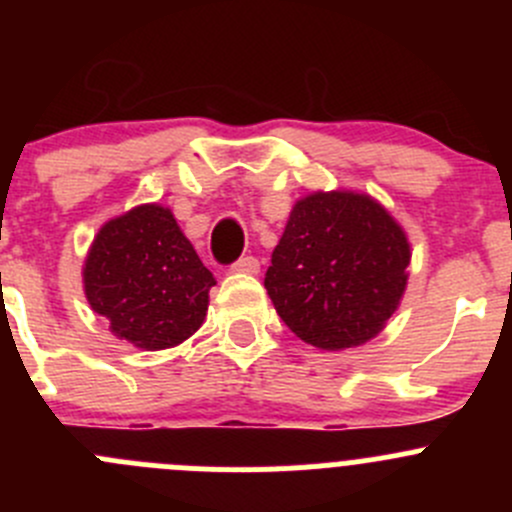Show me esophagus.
<instances>
[{
  "instance_id": "obj_1",
  "label": "esophagus",
  "mask_w": 512,
  "mask_h": 512,
  "mask_svg": "<svg viewBox=\"0 0 512 512\" xmlns=\"http://www.w3.org/2000/svg\"><path fill=\"white\" fill-rule=\"evenodd\" d=\"M230 270L240 272V275H257V272H260V260H257V257H252V255L240 257L237 262H232Z\"/></svg>"
}]
</instances>
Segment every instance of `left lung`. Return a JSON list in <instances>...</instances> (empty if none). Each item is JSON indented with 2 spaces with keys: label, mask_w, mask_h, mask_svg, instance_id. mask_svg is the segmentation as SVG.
I'll list each match as a JSON object with an SVG mask.
<instances>
[{
  "label": "left lung",
  "mask_w": 512,
  "mask_h": 512,
  "mask_svg": "<svg viewBox=\"0 0 512 512\" xmlns=\"http://www.w3.org/2000/svg\"><path fill=\"white\" fill-rule=\"evenodd\" d=\"M404 227L371 195L312 193L289 213L265 289L282 322L327 352L374 339L399 309L409 280Z\"/></svg>",
  "instance_id": "1"
}]
</instances>
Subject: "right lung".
Returning <instances> with one entry per match:
<instances>
[{"label":"right lung","mask_w":512,"mask_h":512,"mask_svg":"<svg viewBox=\"0 0 512 512\" xmlns=\"http://www.w3.org/2000/svg\"><path fill=\"white\" fill-rule=\"evenodd\" d=\"M215 277L170 208L138 205L108 220L84 262V292L111 332L133 347H178L205 322Z\"/></svg>","instance_id":"right-lung-1"}]
</instances>
